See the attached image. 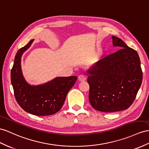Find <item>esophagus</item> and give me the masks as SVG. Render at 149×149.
Wrapping results in <instances>:
<instances>
[{"instance_id":"esophagus-1","label":"esophagus","mask_w":149,"mask_h":149,"mask_svg":"<svg viewBox=\"0 0 149 149\" xmlns=\"http://www.w3.org/2000/svg\"><path fill=\"white\" fill-rule=\"evenodd\" d=\"M78 79H79V81L83 82V81H86V76L84 75L81 74V75H79L78 76Z\"/></svg>"}]
</instances>
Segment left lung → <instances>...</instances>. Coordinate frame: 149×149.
<instances>
[{
  "instance_id": "left-lung-1",
  "label": "left lung",
  "mask_w": 149,
  "mask_h": 149,
  "mask_svg": "<svg viewBox=\"0 0 149 149\" xmlns=\"http://www.w3.org/2000/svg\"><path fill=\"white\" fill-rule=\"evenodd\" d=\"M120 48L87 71L89 100L93 108L102 112L128 109L134 101L142 82V70L136 51L120 38L112 36Z\"/></svg>"
}]
</instances>
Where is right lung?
<instances>
[{
	"mask_svg": "<svg viewBox=\"0 0 149 149\" xmlns=\"http://www.w3.org/2000/svg\"><path fill=\"white\" fill-rule=\"evenodd\" d=\"M33 41L31 40L17 52L10 72L11 83L17 103L25 111L36 116L51 115L62 108L67 94L77 77H56L44 84H29L22 74L21 59Z\"/></svg>",
	"mask_w": 149,
	"mask_h": 149,
	"instance_id": "obj_1",
	"label": "right lung"
}]
</instances>
